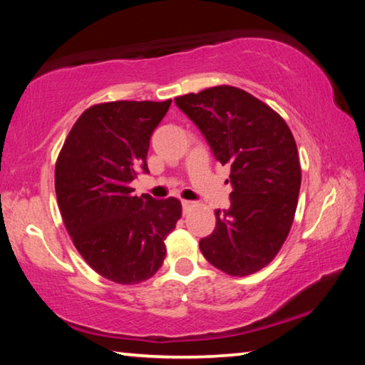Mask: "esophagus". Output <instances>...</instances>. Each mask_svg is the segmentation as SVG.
Instances as JSON below:
<instances>
[{
    "label": "esophagus",
    "instance_id": "obj_1",
    "mask_svg": "<svg viewBox=\"0 0 365 365\" xmlns=\"http://www.w3.org/2000/svg\"><path fill=\"white\" fill-rule=\"evenodd\" d=\"M191 206H193V201H187V200H183V201H182V209H183V212H187Z\"/></svg>",
    "mask_w": 365,
    "mask_h": 365
}]
</instances>
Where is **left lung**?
<instances>
[{
  "instance_id": "1",
  "label": "left lung",
  "mask_w": 365,
  "mask_h": 365,
  "mask_svg": "<svg viewBox=\"0 0 365 365\" xmlns=\"http://www.w3.org/2000/svg\"><path fill=\"white\" fill-rule=\"evenodd\" d=\"M214 158L230 165V207L215 211L200 250L228 275L255 274L280 251L301 188L298 148L285 120L245 90L214 86L175 98Z\"/></svg>"
}]
</instances>
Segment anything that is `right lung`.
Segmentation results:
<instances>
[{
	"mask_svg": "<svg viewBox=\"0 0 365 365\" xmlns=\"http://www.w3.org/2000/svg\"><path fill=\"white\" fill-rule=\"evenodd\" d=\"M170 103L91 106L73 123L56 163L58 206L73 245L91 269L120 285L156 274L164 240L182 215L177 197L154 200L130 188L140 174H150L151 135Z\"/></svg>",
	"mask_w": 365,
	"mask_h": 365,
	"instance_id": "1",
	"label": "right lung"
}]
</instances>
